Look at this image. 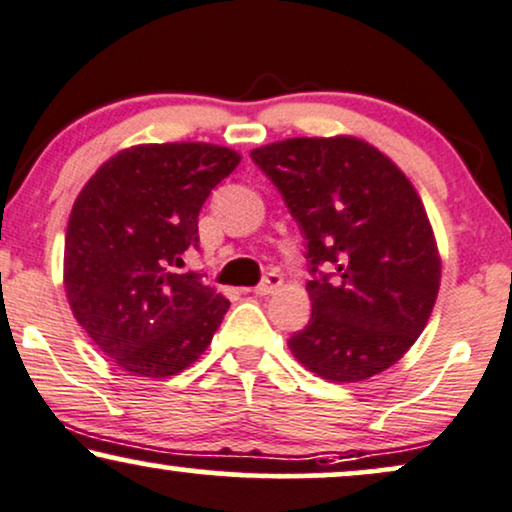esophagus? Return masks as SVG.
<instances>
[{
	"instance_id": "obj_1",
	"label": "esophagus",
	"mask_w": 512,
	"mask_h": 512,
	"mask_svg": "<svg viewBox=\"0 0 512 512\" xmlns=\"http://www.w3.org/2000/svg\"><path fill=\"white\" fill-rule=\"evenodd\" d=\"M281 283H283L281 276H278L276 271H271V274L264 276V281H262L260 285H257V288H252V292H255L257 297H267V295H271V292H274V290L281 288Z\"/></svg>"
}]
</instances>
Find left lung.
I'll list each match as a JSON object with an SVG mask.
<instances>
[{"instance_id":"left-lung-1","label":"left lung","mask_w":512,"mask_h":512,"mask_svg":"<svg viewBox=\"0 0 512 512\" xmlns=\"http://www.w3.org/2000/svg\"><path fill=\"white\" fill-rule=\"evenodd\" d=\"M250 156L306 238L311 318L288 339L292 356L339 384L388 370L424 332L440 290L438 245L417 189L353 135L290 138Z\"/></svg>"}]
</instances>
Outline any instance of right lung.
Returning a JSON list of instances; mask_svg holds the SVG:
<instances>
[{"instance_id":"1","label":"right lung","mask_w":512,"mask_h":512,"mask_svg":"<svg viewBox=\"0 0 512 512\" xmlns=\"http://www.w3.org/2000/svg\"><path fill=\"white\" fill-rule=\"evenodd\" d=\"M241 154L208 142L121 149L74 201L63 278L77 323L135 377L187 370L220 327L229 302L196 271L199 213Z\"/></svg>"}]
</instances>
